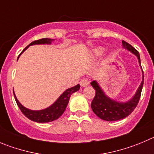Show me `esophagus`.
<instances>
[{
    "instance_id": "obj_1",
    "label": "esophagus",
    "mask_w": 154,
    "mask_h": 154,
    "mask_svg": "<svg viewBox=\"0 0 154 154\" xmlns=\"http://www.w3.org/2000/svg\"><path fill=\"white\" fill-rule=\"evenodd\" d=\"M80 84L82 87H87V86L89 85V81L87 79H82L80 82Z\"/></svg>"
}]
</instances>
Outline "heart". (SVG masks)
Segmentation results:
<instances>
[{
    "label": "heart",
    "instance_id": "b5f03b06",
    "mask_svg": "<svg viewBox=\"0 0 154 154\" xmlns=\"http://www.w3.org/2000/svg\"><path fill=\"white\" fill-rule=\"evenodd\" d=\"M104 52V49L103 48H97L93 51V54L95 57H100Z\"/></svg>",
    "mask_w": 154,
    "mask_h": 154
}]
</instances>
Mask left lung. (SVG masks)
Listing matches in <instances>:
<instances>
[{
    "instance_id": "1",
    "label": "left lung",
    "mask_w": 154,
    "mask_h": 154,
    "mask_svg": "<svg viewBox=\"0 0 154 154\" xmlns=\"http://www.w3.org/2000/svg\"><path fill=\"white\" fill-rule=\"evenodd\" d=\"M122 46L125 49L131 51L137 57L140 67H141L138 51L125 41H122ZM90 84L96 91V95L91 103V108L93 112L99 118L107 122L119 121L128 116L137 106L143 85V73L142 70V81L135 94L131 100L126 102L116 101L108 97L96 80L92 81Z\"/></svg>"
}]
</instances>
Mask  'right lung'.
<instances>
[{
	"mask_svg": "<svg viewBox=\"0 0 154 154\" xmlns=\"http://www.w3.org/2000/svg\"><path fill=\"white\" fill-rule=\"evenodd\" d=\"M52 41H54V39L45 38H41V39L32 42L30 43L29 45H27V46L23 50L22 52L19 54L18 57H17V60H18V58L20 57V56L21 55V54H22L24 51H26L30 45H50ZM80 86L79 85V84H77V85L74 86V87H71V88L67 89V90H66L65 91L57 98V100H56L53 104H51V106H48V108H45V109L42 110H31L27 109V108L24 107V106L19 102V100H17L15 93H14V95L16 102H17V106H19L20 109L21 110L23 114L26 117L28 118V119H30L31 121L35 122L46 123L52 122V121L56 120V119H57L59 117H61V115H62L63 113H64V112L65 111L66 107H67V104H68L69 100H70V96H71V94H73V93H75V92L78 91V90H80Z\"/></svg>",
	"mask_w": 154,
	"mask_h": 154,
	"instance_id": "add662e5",
	"label": "right lung"
}]
</instances>
